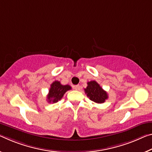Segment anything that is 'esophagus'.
I'll return each instance as SVG.
<instances>
[{"label":"esophagus","instance_id":"esophagus-1","mask_svg":"<svg viewBox=\"0 0 152 152\" xmlns=\"http://www.w3.org/2000/svg\"><path fill=\"white\" fill-rule=\"evenodd\" d=\"M80 85H76V86H74V89H75V90H76V91H79L80 90Z\"/></svg>","mask_w":152,"mask_h":152}]
</instances>
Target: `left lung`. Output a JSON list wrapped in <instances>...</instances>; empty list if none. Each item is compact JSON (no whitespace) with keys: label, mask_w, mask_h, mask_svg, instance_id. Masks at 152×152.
Returning <instances> with one entry per match:
<instances>
[{"label":"left lung","mask_w":152,"mask_h":152,"mask_svg":"<svg viewBox=\"0 0 152 152\" xmlns=\"http://www.w3.org/2000/svg\"><path fill=\"white\" fill-rule=\"evenodd\" d=\"M88 86L85 88L87 97L93 102L97 103H103L108 98L106 91L101 87L97 82L93 80L87 83Z\"/></svg>","instance_id":"obj_1"}]
</instances>
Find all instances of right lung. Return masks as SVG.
<instances>
[{
    "label": "right lung",
    "instance_id": "1",
    "mask_svg": "<svg viewBox=\"0 0 152 152\" xmlns=\"http://www.w3.org/2000/svg\"><path fill=\"white\" fill-rule=\"evenodd\" d=\"M69 85H62L60 82L55 81L50 85V88L47 95V102L49 103H57L61 100L65 93L70 90Z\"/></svg>",
    "mask_w": 152,
    "mask_h": 152
}]
</instances>
